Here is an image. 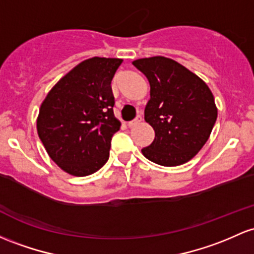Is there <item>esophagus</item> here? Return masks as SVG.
<instances>
[{
	"instance_id": "34e87169",
	"label": "esophagus",
	"mask_w": 254,
	"mask_h": 254,
	"mask_svg": "<svg viewBox=\"0 0 254 254\" xmlns=\"http://www.w3.org/2000/svg\"><path fill=\"white\" fill-rule=\"evenodd\" d=\"M141 122H142V117H141V116H137V117H136L135 119H133V121H131V122H129V123H127V127H136V125H137V124H140Z\"/></svg>"
}]
</instances>
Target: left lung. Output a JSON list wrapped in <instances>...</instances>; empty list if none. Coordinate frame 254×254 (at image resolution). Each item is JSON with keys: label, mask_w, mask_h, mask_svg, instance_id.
<instances>
[{"label": "left lung", "mask_w": 254, "mask_h": 254, "mask_svg": "<svg viewBox=\"0 0 254 254\" xmlns=\"http://www.w3.org/2000/svg\"><path fill=\"white\" fill-rule=\"evenodd\" d=\"M132 65L150 85L144 121L155 137L142 154L158 165H182L196 155L212 131L217 119L212 91L201 78L169 58H144Z\"/></svg>", "instance_id": "left-lung-1"}]
</instances>
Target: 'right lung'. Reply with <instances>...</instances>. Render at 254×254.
I'll list each match as a JSON object with an SVG mask.
<instances>
[{
  "instance_id": "obj_1",
  "label": "right lung",
  "mask_w": 254,
  "mask_h": 254,
  "mask_svg": "<svg viewBox=\"0 0 254 254\" xmlns=\"http://www.w3.org/2000/svg\"><path fill=\"white\" fill-rule=\"evenodd\" d=\"M122 59L91 58L65 74L42 102L37 132L52 160L73 176H88L107 163L114 117L112 78Z\"/></svg>"
}]
</instances>
